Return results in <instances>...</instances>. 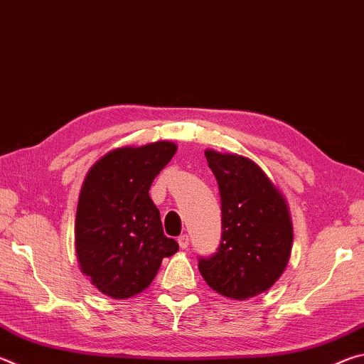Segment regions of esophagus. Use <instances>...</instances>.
Segmentation results:
<instances>
[{
    "mask_svg": "<svg viewBox=\"0 0 364 364\" xmlns=\"http://www.w3.org/2000/svg\"><path fill=\"white\" fill-rule=\"evenodd\" d=\"M178 244H180L181 249H188L189 247V236H188V234H181V236L178 237Z\"/></svg>",
    "mask_w": 364,
    "mask_h": 364,
    "instance_id": "obj_1",
    "label": "esophagus"
}]
</instances>
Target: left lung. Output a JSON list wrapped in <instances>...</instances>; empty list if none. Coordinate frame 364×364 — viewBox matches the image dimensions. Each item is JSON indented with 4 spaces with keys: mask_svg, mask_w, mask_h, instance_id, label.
I'll return each mask as SVG.
<instances>
[{
    "mask_svg": "<svg viewBox=\"0 0 364 364\" xmlns=\"http://www.w3.org/2000/svg\"><path fill=\"white\" fill-rule=\"evenodd\" d=\"M205 157L220 189L221 241L213 255L199 258V271L225 297H255L279 279L291 257L286 199L250 159L212 149Z\"/></svg>",
    "mask_w": 364,
    "mask_h": 364,
    "instance_id": "8db88e82",
    "label": "left lung"
}]
</instances>
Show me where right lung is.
Masks as SVG:
<instances>
[{
  "label": "right lung",
  "mask_w": 364,
  "mask_h": 364,
  "mask_svg": "<svg viewBox=\"0 0 364 364\" xmlns=\"http://www.w3.org/2000/svg\"><path fill=\"white\" fill-rule=\"evenodd\" d=\"M176 152V144L157 141L110 151L91 167L78 197L75 252L80 269L97 291L128 299L156 278L178 242L164 234L149 189Z\"/></svg>",
  "instance_id": "obj_1"
}]
</instances>
